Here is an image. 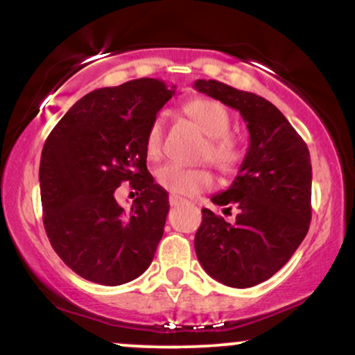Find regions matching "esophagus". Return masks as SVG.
<instances>
[{"instance_id": "1", "label": "esophagus", "mask_w": 355, "mask_h": 355, "mask_svg": "<svg viewBox=\"0 0 355 355\" xmlns=\"http://www.w3.org/2000/svg\"><path fill=\"white\" fill-rule=\"evenodd\" d=\"M168 202H170V205H178V203H183V202H187L185 198H182V197H178V195H170L168 197Z\"/></svg>"}]
</instances>
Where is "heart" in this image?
<instances>
[{
    "label": "heart",
    "instance_id": "b5f03b06",
    "mask_svg": "<svg viewBox=\"0 0 355 355\" xmlns=\"http://www.w3.org/2000/svg\"><path fill=\"white\" fill-rule=\"evenodd\" d=\"M183 113L207 135L202 158L209 160L223 175L237 173L245 158V148L237 137L229 133L232 125L229 110L214 98H195L183 105ZM164 128V116H155L145 137V152L150 160L160 158ZM155 178L158 185L178 195H197L214 187V177L205 166L183 168L166 164L158 166Z\"/></svg>",
    "mask_w": 355,
    "mask_h": 355
}]
</instances>
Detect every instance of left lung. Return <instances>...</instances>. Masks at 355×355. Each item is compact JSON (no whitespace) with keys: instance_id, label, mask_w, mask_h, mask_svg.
I'll return each instance as SVG.
<instances>
[{"instance_id":"8db88e82","label":"left lung","mask_w":355,"mask_h":355,"mask_svg":"<svg viewBox=\"0 0 355 355\" xmlns=\"http://www.w3.org/2000/svg\"><path fill=\"white\" fill-rule=\"evenodd\" d=\"M200 93L239 110L250 145L239 175L211 197L237 209L234 222L202 210L195 252L203 270L223 285L247 288L270 279L288 262L312 217L311 153L302 137L270 101L217 80H197Z\"/></svg>"}]
</instances>
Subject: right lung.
<instances>
[{
    "instance_id": "obj_1",
    "label": "right lung",
    "mask_w": 355,
    "mask_h": 355,
    "mask_svg": "<svg viewBox=\"0 0 355 355\" xmlns=\"http://www.w3.org/2000/svg\"><path fill=\"white\" fill-rule=\"evenodd\" d=\"M173 95L175 87L153 78L98 88L76 101L44 141V230L60 259L89 282L126 284L152 263L170 205L146 168L145 137ZM126 180L141 191L128 212L114 200Z\"/></svg>"
}]
</instances>
